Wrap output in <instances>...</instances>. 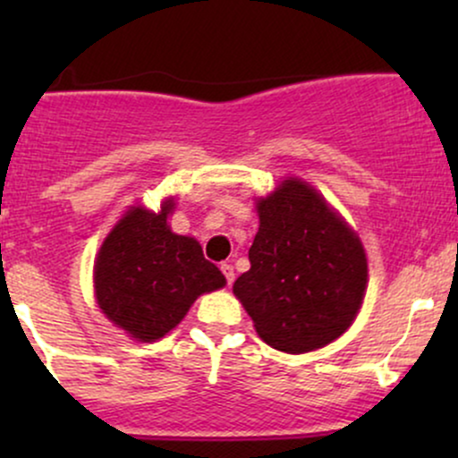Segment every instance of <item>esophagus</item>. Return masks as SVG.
Wrapping results in <instances>:
<instances>
[{
	"instance_id": "34e87169",
	"label": "esophagus",
	"mask_w": 458,
	"mask_h": 458,
	"mask_svg": "<svg viewBox=\"0 0 458 458\" xmlns=\"http://www.w3.org/2000/svg\"><path fill=\"white\" fill-rule=\"evenodd\" d=\"M219 269H222L225 282H228V286H233V282H234V269H233V265H228V262H222V267H219Z\"/></svg>"
}]
</instances>
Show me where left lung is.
<instances>
[{
	"mask_svg": "<svg viewBox=\"0 0 458 458\" xmlns=\"http://www.w3.org/2000/svg\"><path fill=\"white\" fill-rule=\"evenodd\" d=\"M250 271L233 291L259 335L284 353H308L351 327L366 295L360 236L314 187L286 178L259 198Z\"/></svg>",
	"mask_w": 458,
	"mask_h": 458,
	"instance_id": "8db88e82",
	"label": "left lung"
}]
</instances>
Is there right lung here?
<instances>
[{
    "label": "right lung",
    "instance_id": "right-lung-1",
    "mask_svg": "<svg viewBox=\"0 0 458 458\" xmlns=\"http://www.w3.org/2000/svg\"><path fill=\"white\" fill-rule=\"evenodd\" d=\"M174 207V198L159 213L131 207L94 260L98 308L140 343L163 338L199 295L225 286L224 273L204 259L198 241L170 230Z\"/></svg>",
    "mask_w": 458,
    "mask_h": 458
}]
</instances>
